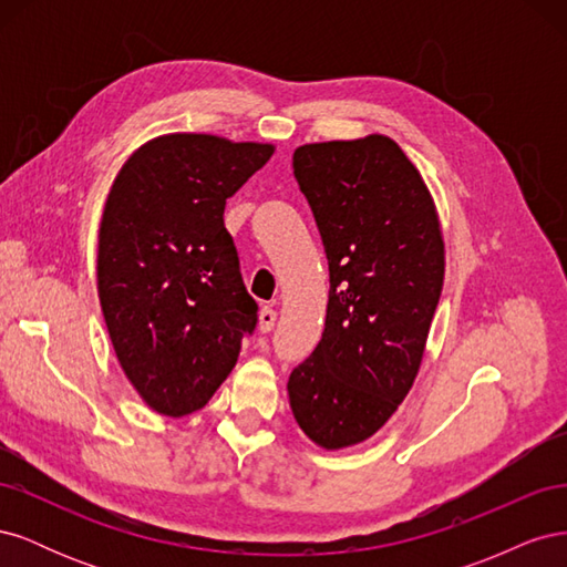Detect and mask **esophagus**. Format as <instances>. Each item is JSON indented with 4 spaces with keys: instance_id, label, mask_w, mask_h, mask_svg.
<instances>
[{
    "instance_id": "34e87169",
    "label": "esophagus",
    "mask_w": 567,
    "mask_h": 567,
    "mask_svg": "<svg viewBox=\"0 0 567 567\" xmlns=\"http://www.w3.org/2000/svg\"><path fill=\"white\" fill-rule=\"evenodd\" d=\"M274 323H277V310H271V307H262V310H260V331L269 333L274 329Z\"/></svg>"
}]
</instances>
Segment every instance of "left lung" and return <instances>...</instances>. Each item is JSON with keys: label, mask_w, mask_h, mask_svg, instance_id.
<instances>
[{"label": "left lung", "mask_w": 567, "mask_h": 567, "mask_svg": "<svg viewBox=\"0 0 567 567\" xmlns=\"http://www.w3.org/2000/svg\"><path fill=\"white\" fill-rule=\"evenodd\" d=\"M293 173L329 260L319 346L288 400L321 450L375 435L414 385L444 281L435 200L385 134L298 146Z\"/></svg>", "instance_id": "left-lung-1"}]
</instances>
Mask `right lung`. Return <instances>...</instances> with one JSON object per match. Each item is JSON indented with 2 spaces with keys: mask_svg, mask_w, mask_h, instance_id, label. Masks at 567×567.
Here are the masks:
<instances>
[{
  "mask_svg": "<svg viewBox=\"0 0 567 567\" xmlns=\"http://www.w3.org/2000/svg\"><path fill=\"white\" fill-rule=\"evenodd\" d=\"M274 144L163 134L120 167L99 227L96 288L113 350L163 416L203 409L257 323L225 205Z\"/></svg>",
  "mask_w": 567,
  "mask_h": 567,
  "instance_id": "1",
  "label": "right lung"
}]
</instances>
